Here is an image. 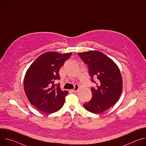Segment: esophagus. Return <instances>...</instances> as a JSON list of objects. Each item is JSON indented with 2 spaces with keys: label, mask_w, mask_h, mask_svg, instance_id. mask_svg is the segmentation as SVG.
I'll use <instances>...</instances> for the list:
<instances>
[{
  "label": "esophagus",
  "mask_w": 146,
  "mask_h": 146,
  "mask_svg": "<svg viewBox=\"0 0 146 146\" xmlns=\"http://www.w3.org/2000/svg\"><path fill=\"white\" fill-rule=\"evenodd\" d=\"M79 87H80V86H79L78 85H75V87H74V89L72 90L71 91H72L73 92H76L77 91V90H78Z\"/></svg>",
  "instance_id": "obj_1"
}]
</instances>
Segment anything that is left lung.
Wrapping results in <instances>:
<instances>
[{
	"mask_svg": "<svg viewBox=\"0 0 146 146\" xmlns=\"http://www.w3.org/2000/svg\"><path fill=\"white\" fill-rule=\"evenodd\" d=\"M78 55L87 64L91 81L96 87L91 90L92 98L83 106L90 112L99 114L111 108L119 99L122 91V78L115 62L99 51L79 52ZM96 78L94 81L93 78Z\"/></svg>",
	"mask_w": 146,
	"mask_h": 146,
	"instance_id": "1",
	"label": "left lung"
}]
</instances>
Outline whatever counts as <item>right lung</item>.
<instances>
[{
  "mask_svg": "<svg viewBox=\"0 0 146 146\" xmlns=\"http://www.w3.org/2000/svg\"><path fill=\"white\" fill-rule=\"evenodd\" d=\"M72 52H47L40 55L27 70L24 81L25 94L32 105L48 114L56 112L64 105L68 92L62 91L59 72Z\"/></svg>",
  "mask_w": 146,
  "mask_h": 146,
  "instance_id": "obj_1",
  "label": "right lung"
}]
</instances>
